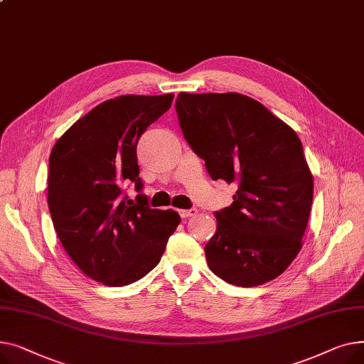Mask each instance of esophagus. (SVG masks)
Wrapping results in <instances>:
<instances>
[{
	"label": "esophagus",
	"mask_w": 364,
	"mask_h": 364,
	"mask_svg": "<svg viewBox=\"0 0 364 364\" xmlns=\"http://www.w3.org/2000/svg\"><path fill=\"white\" fill-rule=\"evenodd\" d=\"M197 213H198L197 208H189V210H181L179 215H181L182 218H192V216H196Z\"/></svg>",
	"instance_id": "1"
}]
</instances>
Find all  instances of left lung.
Instances as JSON below:
<instances>
[{"label": "left lung", "instance_id": "obj_1", "mask_svg": "<svg viewBox=\"0 0 364 364\" xmlns=\"http://www.w3.org/2000/svg\"><path fill=\"white\" fill-rule=\"evenodd\" d=\"M176 113L211 179L238 188L233 203L215 213L218 229L204 247L210 270L244 288L274 279L303 247L313 201L300 138L238 92H181Z\"/></svg>", "mask_w": 364, "mask_h": 364}]
</instances>
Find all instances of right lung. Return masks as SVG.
I'll return each mask as SVG.
<instances>
[{
  "mask_svg": "<svg viewBox=\"0 0 364 364\" xmlns=\"http://www.w3.org/2000/svg\"><path fill=\"white\" fill-rule=\"evenodd\" d=\"M173 94L120 95L80 117L50 156L48 207L60 242L75 264L107 287L139 281L160 262L181 218L123 196L142 189L136 145L164 114Z\"/></svg>",
  "mask_w": 364,
  "mask_h": 364,
  "instance_id": "add662e5",
  "label": "right lung"
}]
</instances>
